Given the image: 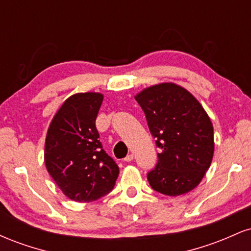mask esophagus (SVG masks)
I'll use <instances>...</instances> for the list:
<instances>
[{
	"label": "esophagus",
	"mask_w": 251,
	"mask_h": 251,
	"mask_svg": "<svg viewBox=\"0 0 251 251\" xmlns=\"http://www.w3.org/2000/svg\"><path fill=\"white\" fill-rule=\"evenodd\" d=\"M132 160H133V154H128V155H126V158L124 159V162L129 163V162H132Z\"/></svg>",
	"instance_id": "obj_1"
}]
</instances>
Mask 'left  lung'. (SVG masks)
Wrapping results in <instances>:
<instances>
[{"mask_svg": "<svg viewBox=\"0 0 251 251\" xmlns=\"http://www.w3.org/2000/svg\"><path fill=\"white\" fill-rule=\"evenodd\" d=\"M160 149L149 172L151 188L166 196L194 190L205 176L215 151L214 126L201 102L186 88L162 82L134 96Z\"/></svg>", "mask_w": 251, "mask_h": 251, "instance_id": "1", "label": "left lung"}]
</instances>
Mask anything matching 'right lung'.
Wrapping results in <instances>:
<instances>
[{
  "mask_svg": "<svg viewBox=\"0 0 251 251\" xmlns=\"http://www.w3.org/2000/svg\"><path fill=\"white\" fill-rule=\"evenodd\" d=\"M103 100L99 92L75 93L63 101L48 127L45 164L70 200L87 203L107 195L119 168L102 150L96 119Z\"/></svg>",
  "mask_w": 251,
  "mask_h": 251,
  "instance_id": "add662e5",
  "label": "right lung"
}]
</instances>
